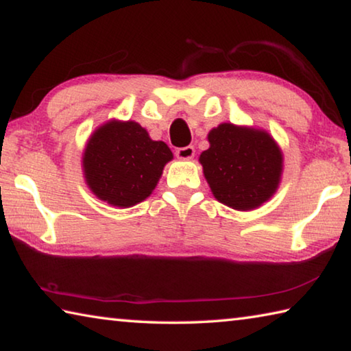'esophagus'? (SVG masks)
I'll use <instances>...</instances> for the list:
<instances>
[{"label":"esophagus","mask_w":351,"mask_h":351,"mask_svg":"<svg viewBox=\"0 0 351 351\" xmlns=\"http://www.w3.org/2000/svg\"><path fill=\"white\" fill-rule=\"evenodd\" d=\"M193 154H195V148L192 145L181 147V148H178V150H176V158L184 159V161H186V159H192Z\"/></svg>","instance_id":"esophagus-1"}]
</instances>
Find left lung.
I'll return each instance as SVG.
<instances>
[{
  "label": "left lung",
  "instance_id": "obj_1",
  "mask_svg": "<svg viewBox=\"0 0 351 351\" xmlns=\"http://www.w3.org/2000/svg\"><path fill=\"white\" fill-rule=\"evenodd\" d=\"M210 147L199 154L204 178L219 203L252 210L280 184L283 154L265 130L221 123L210 130Z\"/></svg>",
  "mask_w": 351,
  "mask_h": 351
}]
</instances>
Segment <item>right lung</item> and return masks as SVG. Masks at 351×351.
Listing matches in <instances>:
<instances>
[{"label":"right lung","mask_w":351,"mask_h":351,"mask_svg":"<svg viewBox=\"0 0 351 351\" xmlns=\"http://www.w3.org/2000/svg\"><path fill=\"white\" fill-rule=\"evenodd\" d=\"M173 159L167 144L153 141L134 121H110L88 139L83 173L99 199L116 207H132L150 197Z\"/></svg>","instance_id":"1"}]
</instances>
